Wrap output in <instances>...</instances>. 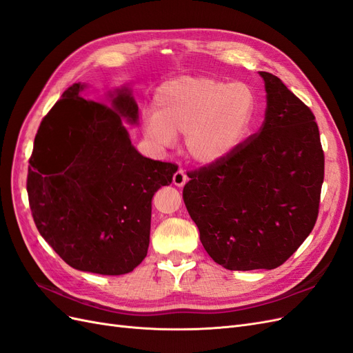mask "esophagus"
I'll return each mask as SVG.
<instances>
[{"instance_id": "1", "label": "esophagus", "mask_w": 353, "mask_h": 353, "mask_svg": "<svg viewBox=\"0 0 353 353\" xmlns=\"http://www.w3.org/2000/svg\"><path fill=\"white\" fill-rule=\"evenodd\" d=\"M172 179H174V184H175L176 187H184L188 178H187V175H185V172H184L183 169H178Z\"/></svg>"}]
</instances>
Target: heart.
<instances>
[{"label":"heart","mask_w":353,"mask_h":353,"mask_svg":"<svg viewBox=\"0 0 353 353\" xmlns=\"http://www.w3.org/2000/svg\"><path fill=\"white\" fill-rule=\"evenodd\" d=\"M153 113L144 119L148 140L166 147L174 137L187 134L190 157L213 165L236 150L250 131L256 97L243 82L181 77L156 90Z\"/></svg>","instance_id":"heart-1"}]
</instances>
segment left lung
I'll return each mask as SVG.
<instances>
[{"mask_svg":"<svg viewBox=\"0 0 353 353\" xmlns=\"http://www.w3.org/2000/svg\"><path fill=\"white\" fill-rule=\"evenodd\" d=\"M261 131L188 174L183 197L210 258L230 271L274 270L311 234L324 181L315 116L280 78L259 72Z\"/></svg>","mask_w":353,"mask_h":353,"instance_id":"obj_1","label":"left lung"}]
</instances>
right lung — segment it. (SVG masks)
<instances>
[{
	"instance_id": "right-lung-1",
	"label": "right lung",
	"mask_w": 353,
	"mask_h": 353,
	"mask_svg": "<svg viewBox=\"0 0 353 353\" xmlns=\"http://www.w3.org/2000/svg\"><path fill=\"white\" fill-rule=\"evenodd\" d=\"M73 83L42 119L29 159L28 196L35 225L72 268L131 272L147 256L152 199L178 166L144 157L123 119L138 121L130 90L112 105L83 99Z\"/></svg>"
}]
</instances>
